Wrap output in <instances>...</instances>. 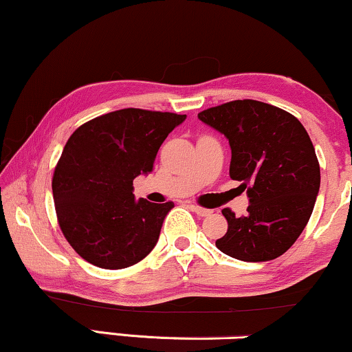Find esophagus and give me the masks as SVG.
Listing matches in <instances>:
<instances>
[{"label": "esophagus", "instance_id": "esophagus-1", "mask_svg": "<svg viewBox=\"0 0 352 352\" xmlns=\"http://www.w3.org/2000/svg\"><path fill=\"white\" fill-rule=\"evenodd\" d=\"M190 208H192V212L197 213L199 217H208L210 213H212V210H210V208L199 207V205H190Z\"/></svg>", "mask_w": 352, "mask_h": 352}]
</instances>
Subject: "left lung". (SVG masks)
<instances>
[{
  "mask_svg": "<svg viewBox=\"0 0 352 352\" xmlns=\"http://www.w3.org/2000/svg\"><path fill=\"white\" fill-rule=\"evenodd\" d=\"M199 120L228 139L230 176L243 182L250 204L244 217L221 210L228 231L217 248L243 262L280 257L304 231L320 189V166L307 131L285 109L257 100L208 108Z\"/></svg>",
  "mask_w": 352,
  "mask_h": 352,
  "instance_id": "1",
  "label": "left lung"
}]
</instances>
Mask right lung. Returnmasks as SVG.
Instances as JSON below:
<instances>
[{
    "instance_id": "right-lung-1",
    "label": "right lung",
    "mask_w": 352,
    "mask_h": 352,
    "mask_svg": "<svg viewBox=\"0 0 352 352\" xmlns=\"http://www.w3.org/2000/svg\"><path fill=\"white\" fill-rule=\"evenodd\" d=\"M186 115L126 108L82 124L53 176V200L67 243L95 267L120 270L157 245L173 202L135 200L132 181L153 170L158 148Z\"/></svg>"
}]
</instances>
